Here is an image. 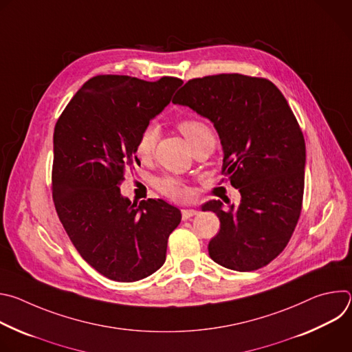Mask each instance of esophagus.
I'll return each instance as SVG.
<instances>
[{
	"label": "esophagus",
	"instance_id": "obj_1",
	"mask_svg": "<svg viewBox=\"0 0 352 352\" xmlns=\"http://www.w3.org/2000/svg\"><path fill=\"white\" fill-rule=\"evenodd\" d=\"M181 213H182V219H184V220H188V219L196 216V214H197V210H195V209H182Z\"/></svg>",
	"mask_w": 352,
	"mask_h": 352
}]
</instances>
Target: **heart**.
Instances as JSON below:
<instances>
[{"label": "heart", "mask_w": 352, "mask_h": 352, "mask_svg": "<svg viewBox=\"0 0 352 352\" xmlns=\"http://www.w3.org/2000/svg\"><path fill=\"white\" fill-rule=\"evenodd\" d=\"M178 129L182 132L185 139L188 140L190 147H195L200 142L213 138V133L210 128L200 120L188 118L178 122ZM159 138V126L156 124H148L139 135L136 142V153L140 157H147L152 155L155 150V146L157 143ZM159 186L163 193L174 197V199H184L188 196L186 186L179 182L178 179H174L171 177H166L159 182Z\"/></svg>", "instance_id": "1"}]
</instances>
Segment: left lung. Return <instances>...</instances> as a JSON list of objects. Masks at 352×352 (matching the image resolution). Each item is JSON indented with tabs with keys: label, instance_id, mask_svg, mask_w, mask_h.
<instances>
[{
	"label": "left lung",
	"instance_id": "left-lung-1",
	"mask_svg": "<svg viewBox=\"0 0 352 352\" xmlns=\"http://www.w3.org/2000/svg\"><path fill=\"white\" fill-rule=\"evenodd\" d=\"M173 103L213 124L223 174L241 193L236 208L204 205L220 220L210 258L236 272L266 266L287 246L304 197L305 140L285 97L267 79L220 74L188 80Z\"/></svg>",
	"mask_w": 352,
	"mask_h": 352
}]
</instances>
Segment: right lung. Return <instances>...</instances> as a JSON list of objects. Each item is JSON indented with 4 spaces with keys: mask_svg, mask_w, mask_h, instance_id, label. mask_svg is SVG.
<instances>
[{
    "mask_svg": "<svg viewBox=\"0 0 352 352\" xmlns=\"http://www.w3.org/2000/svg\"><path fill=\"white\" fill-rule=\"evenodd\" d=\"M182 85L98 75L72 97L54 129L53 197L80 256L104 277L132 283L166 262L181 210L163 199L131 202L120 190L138 163L136 142Z\"/></svg>",
    "mask_w": 352,
    "mask_h": 352,
    "instance_id": "right-lung-1",
    "label": "right lung"
}]
</instances>
